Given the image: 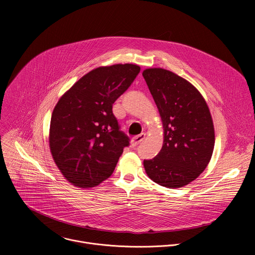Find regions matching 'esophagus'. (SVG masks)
<instances>
[{"mask_svg": "<svg viewBox=\"0 0 255 255\" xmlns=\"http://www.w3.org/2000/svg\"><path fill=\"white\" fill-rule=\"evenodd\" d=\"M144 138H145V134H144V133H141L140 135L134 137V138L131 140L132 147H136L137 145H139V144L144 140Z\"/></svg>", "mask_w": 255, "mask_h": 255, "instance_id": "34e87169", "label": "esophagus"}]
</instances>
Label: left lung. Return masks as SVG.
Segmentation results:
<instances>
[{"label":"left lung","mask_w":255,"mask_h":255,"mask_svg":"<svg viewBox=\"0 0 255 255\" xmlns=\"http://www.w3.org/2000/svg\"><path fill=\"white\" fill-rule=\"evenodd\" d=\"M142 76L157 106L163 144L144 168L154 183L176 189L189 185L207 167L215 144L213 120L200 92L187 80L163 68H147Z\"/></svg>","instance_id":"left-lung-1"}]
</instances>
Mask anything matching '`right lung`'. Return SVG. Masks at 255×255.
I'll return each mask as SVG.
<instances>
[{"label":"right lung","instance_id":"add662e5","mask_svg":"<svg viewBox=\"0 0 255 255\" xmlns=\"http://www.w3.org/2000/svg\"><path fill=\"white\" fill-rule=\"evenodd\" d=\"M139 71L140 67L131 63L98 67L57 102L50 121L49 147L70 184L93 188L113 173L130 139L120 130L112 107Z\"/></svg>","mask_w":255,"mask_h":255}]
</instances>
